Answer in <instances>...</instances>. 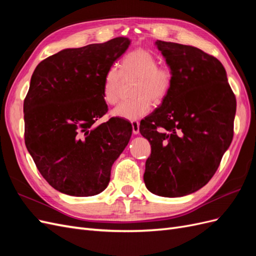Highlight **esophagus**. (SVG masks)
<instances>
[{
  "mask_svg": "<svg viewBox=\"0 0 256 256\" xmlns=\"http://www.w3.org/2000/svg\"><path fill=\"white\" fill-rule=\"evenodd\" d=\"M131 124H132L134 134H138V132H140V124H138V122H136V120H132L131 122Z\"/></svg>",
  "mask_w": 256,
  "mask_h": 256,
  "instance_id": "1",
  "label": "esophagus"
}]
</instances>
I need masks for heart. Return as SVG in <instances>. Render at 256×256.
I'll return each mask as SVG.
<instances>
[{
  "label": "heart",
  "mask_w": 256,
  "mask_h": 256,
  "mask_svg": "<svg viewBox=\"0 0 256 256\" xmlns=\"http://www.w3.org/2000/svg\"><path fill=\"white\" fill-rule=\"evenodd\" d=\"M124 79L136 78L134 97L130 102L120 104L113 110L118 118L134 120L148 114L152 110V100L154 104H161L172 90L174 74L168 66L158 65V60L145 49H136L124 56L120 72L116 67L106 70L102 83V97L109 104L118 102L120 88Z\"/></svg>",
  "instance_id": "obj_1"
}]
</instances>
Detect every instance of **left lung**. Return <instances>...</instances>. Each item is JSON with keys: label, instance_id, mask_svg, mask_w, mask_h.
Listing matches in <instances>:
<instances>
[{"label": "left lung", "instance_id": "obj_1", "mask_svg": "<svg viewBox=\"0 0 256 256\" xmlns=\"http://www.w3.org/2000/svg\"><path fill=\"white\" fill-rule=\"evenodd\" d=\"M174 74L172 90L140 124L152 146L144 182L154 194L188 196L212 180L234 136L236 98L219 60L192 46L154 42Z\"/></svg>", "mask_w": 256, "mask_h": 256}]
</instances>
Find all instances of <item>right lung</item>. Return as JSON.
<instances>
[{
	"label": "right lung",
	"mask_w": 256,
	"mask_h": 256,
	"mask_svg": "<svg viewBox=\"0 0 256 256\" xmlns=\"http://www.w3.org/2000/svg\"><path fill=\"white\" fill-rule=\"evenodd\" d=\"M127 37L64 49L42 60L23 104L24 141L42 177L68 196L99 194L132 126L120 118L94 126L108 112L102 97L106 70L126 52Z\"/></svg>",
	"instance_id": "add662e5"
}]
</instances>
